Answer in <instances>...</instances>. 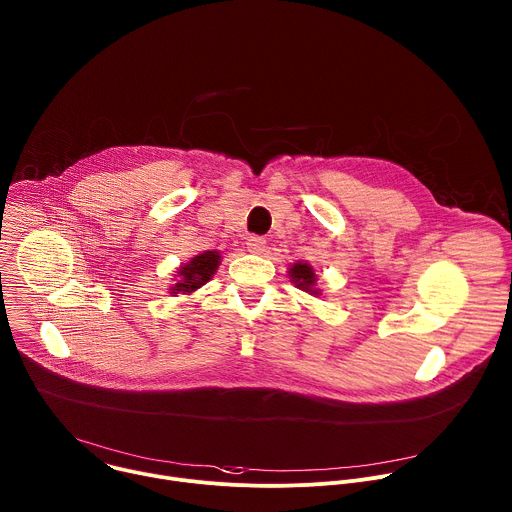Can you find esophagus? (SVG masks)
<instances>
[{"mask_svg": "<svg viewBox=\"0 0 512 512\" xmlns=\"http://www.w3.org/2000/svg\"><path fill=\"white\" fill-rule=\"evenodd\" d=\"M267 247V241L263 237H257V235H251L247 239V251H251L253 255H261Z\"/></svg>", "mask_w": 512, "mask_h": 512, "instance_id": "esophagus-1", "label": "esophagus"}]
</instances>
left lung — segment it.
<instances>
[{
    "instance_id": "obj_1",
    "label": "left lung",
    "mask_w": 512,
    "mask_h": 512,
    "mask_svg": "<svg viewBox=\"0 0 512 512\" xmlns=\"http://www.w3.org/2000/svg\"><path fill=\"white\" fill-rule=\"evenodd\" d=\"M289 277H291V281H293L299 289H303V291H307V293H311V295H319V289H315L317 277H315L311 265L301 263V261H299V263H293V265L289 267Z\"/></svg>"
}]
</instances>
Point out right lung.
Here are the masks:
<instances>
[{
	"mask_svg": "<svg viewBox=\"0 0 512 512\" xmlns=\"http://www.w3.org/2000/svg\"><path fill=\"white\" fill-rule=\"evenodd\" d=\"M221 263L219 251H205L197 257H193L189 263H185L177 273L179 281L170 287V293H193L201 285H205L217 271Z\"/></svg>",
	"mask_w": 512,
	"mask_h": 512,
	"instance_id": "right-lung-1",
	"label": "right lung"
}]
</instances>
